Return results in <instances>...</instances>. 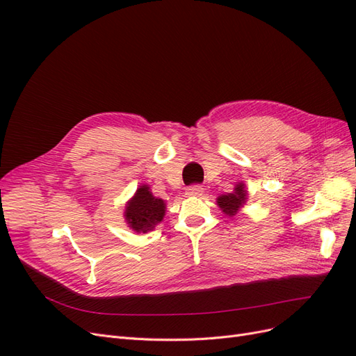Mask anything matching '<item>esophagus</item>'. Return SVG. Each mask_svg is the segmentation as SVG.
<instances>
[{"label":"esophagus","instance_id":"34e87169","mask_svg":"<svg viewBox=\"0 0 356 356\" xmlns=\"http://www.w3.org/2000/svg\"><path fill=\"white\" fill-rule=\"evenodd\" d=\"M204 193V188L202 186H190L186 191V195L190 197H199Z\"/></svg>","mask_w":356,"mask_h":356}]
</instances>
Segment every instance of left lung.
<instances>
[{"label": "left lung", "instance_id": "1", "mask_svg": "<svg viewBox=\"0 0 356 356\" xmlns=\"http://www.w3.org/2000/svg\"><path fill=\"white\" fill-rule=\"evenodd\" d=\"M246 199H248V190H246L243 182L241 181L234 186V190L232 193L218 196L217 204H218V208L222 211V213L233 218L242 211V208L246 204Z\"/></svg>", "mask_w": 356, "mask_h": 356}]
</instances>
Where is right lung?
<instances>
[{
  "label": "right lung",
  "mask_w": 356,
  "mask_h": 356,
  "mask_svg": "<svg viewBox=\"0 0 356 356\" xmlns=\"http://www.w3.org/2000/svg\"><path fill=\"white\" fill-rule=\"evenodd\" d=\"M166 213V202L156 197L148 184H141L135 195L126 202L124 221L127 227L135 233H148L163 221Z\"/></svg>",
  "instance_id": "obj_1"
}]
</instances>
